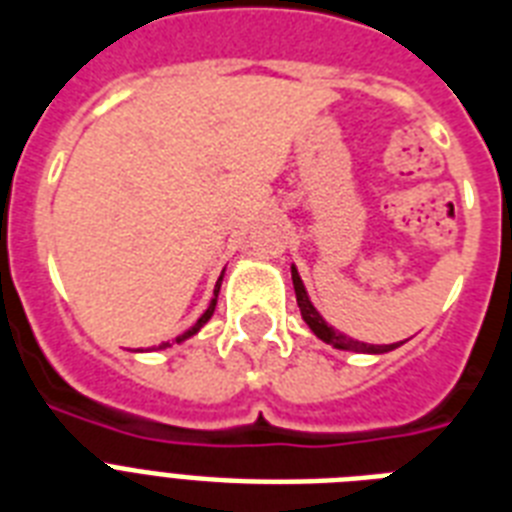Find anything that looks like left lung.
Here are the masks:
<instances>
[{"instance_id":"obj_1","label":"left lung","mask_w":512,"mask_h":512,"mask_svg":"<svg viewBox=\"0 0 512 512\" xmlns=\"http://www.w3.org/2000/svg\"><path fill=\"white\" fill-rule=\"evenodd\" d=\"M293 272V288H296V301H298V309H301V317L306 320V325L312 327V333L317 335V338H322L325 343H333L335 349H346V351H367V354H386V351L396 349L399 343H386V346H372V343H362V341H354V338H349V335L338 333V330H333V327L327 325L325 320L320 317V312L314 309V304L309 301V296H306V288L304 282H301V277H298L296 267L290 269Z\"/></svg>"}]
</instances>
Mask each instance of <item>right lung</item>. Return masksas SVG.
I'll return each mask as SVG.
<instances>
[{
    "label": "right lung",
    "instance_id": "1",
    "mask_svg": "<svg viewBox=\"0 0 512 512\" xmlns=\"http://www.w3.org/2000/svg\"><path fill=\"white\" fill-rule=\"evenodd\" d=\"M219 285H222V277H219V282H216V290H214V298H211V304H208V309L203 314H200V320L195 322V325L190 327V330H185V333L182 335H177V343L179 341H185V338H190V335H195L200 330V327L206 325L208 320H211V314H214V309H216V296H219ZM166 346H169V343H166Z\"/></svg>",
    "mask_w": 512,
    "mask_h": 512
}]
</instances>
